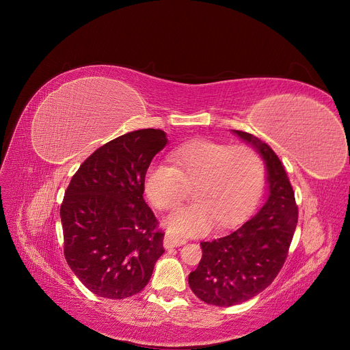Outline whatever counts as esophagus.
Instances as JSON below:
<instances>
[{
    "label": "esophagus",
    "mask_w": 350,
    "mask_h": 350,
    "mask_svg": "<svg viewBox=\"0 0 350 350\" xmlns=\"http://www.w3.org/2000/svg\"><path fill=\"white\" fill-rule=\"evenodd\" d=\"M185 243H187V241H185V239L176 238V237L170 235V234H166V235H165V238H163V246H165V249L178 247V246H182V245H185Z\"/></svg>",
    "instance_id": "34e87169"
}]
</instances>
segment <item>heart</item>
<instances>
[{"instance_id": "heart-1", "label": "heart", "mask_w": 350, "mask_h": 350, "mask_svg": "<svg viewBox=\"0 0 350 350\" xmlns=\"http://www.w3.org/2000/svg\"><path fill=\"white\" fill-rule=\"evenodd\" d=\"M170 161L172 165L148 166L144 189L152 205L165 211L182 201L188 184H196V202L163 221L170 234L179 238L205 235L213 222L219 228L234 224L251 209L263 187V161L247 146L195 139L174 149Z\"/></svg>"}]
</instances>
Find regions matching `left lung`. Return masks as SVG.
<instances>
[{"instance_id": "obj_1", "label": "left lung", "mask_w": 350, "mask_h": 350, "mask_svg": "<svg viewBox=\"0 0 350 350\" xmlns=\"http://www.w3.org/2000/svg\"><path fill=\"white\" fill-rule=\"evenodd\" d=\"M265 162L266 201L232 234L202 242V258L189 273L192 292L205 304L234 306L268 288L285 263L297 224V206L286 171L272 148L232 129Z\"/></svg>"}]
</instances>
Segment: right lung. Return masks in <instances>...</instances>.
Masks as SVG:
<instances>
[{
  "mask_svg": "<svg viewBox=\"0 0 350 350\" xmlns=\"http://www.w3.org/2000/svg\"><path fill=\"white\" fill-rule=\"evenodd\" d=\"M166 144L161 129L128 132L98 148L66 188L61 205L64 255L98 296L139 293L165 252L163 234L144 199V179Z\"/></svg>",
  "mask_w": 350,
  "mask_h": 350,
  "instance_id": "right-lung-1",
  "label": "right lung"
}]
</instances>
